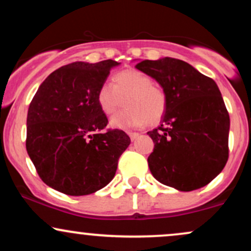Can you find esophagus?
I'll use <instances>...</instances> for the list:
<instances>
[{
  "mask_svg": "<svg viewBox=\"0 0 251 251\" xmlns=\"http://www.w3.org/2000/svg\"><path fill=\"white\" fill-rule=\"evenodd\" d=\"M128 135H129V138H131L132 140H134V139H137L138 137H139V133H137V132H128L127 133Z\"/></svg>",
  "mask_w": 251,
  "mask_h": 251,
  "instance_id": "1",
  "label": "esophagus"
}]
</instances>
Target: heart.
<instances>
[{"instance_id": "heart-1", "label": "heart", "mask_w": 251, "mask_h": 251, "mask_svg": "<svg viewBox=\"0 0 251 251\" xmlns=\"http://www.w3.org/2000/svg\"><path fill=\"white\" fill-rule=\"evenodd\" d=\"M151 76L137 70H126L113 76V83L105 82L98 89V105L106 116H112L123 106L126 107L111 119V126L128 128L144 124L159 123L168 107V97L160 86L152 83Z\"/></svg>"}]
</instances>
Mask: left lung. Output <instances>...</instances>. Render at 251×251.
<instances>
[{"label":"left lung","mask_w":251,"mask_h":251,"mask_svg":"<svg viewBox=\"0 0 251 251\" xmlns=\"http://www.w3.org/2000/svg\"><path fill=\"white\" fill-rule=\"evenodd\" d=\"M135 68L155 79L168 97L148 163L164 185L192 191L221 174L229 157L230 118L220 88L188 62L174 57L144 60Z\"/></svg>","instance_id":"left-lung-1"}]
</instances>
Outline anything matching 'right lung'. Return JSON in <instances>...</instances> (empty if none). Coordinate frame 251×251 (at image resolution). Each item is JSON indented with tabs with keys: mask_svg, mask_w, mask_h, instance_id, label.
Returning <instances> with one entry per match:
<instances>
[{
	"mask_svg": "<svg viewBox=\"0 0 251 251\" xmlns=\"http://www.w3.org/2000/svg\"><path fill=\"white\" fill-rule=\"evenodd\" d=\"M113 60L73 62L46 77L31 100L25 148L43 183L70 196H85L113 179L131 139L122 129L103 131L108 120L98 89Z\"/></svg>",
	"mask_w": 251,
	"mask_h": 251,
	"instance_id": "1",
	"label": "right lung"
}]
</instances>
